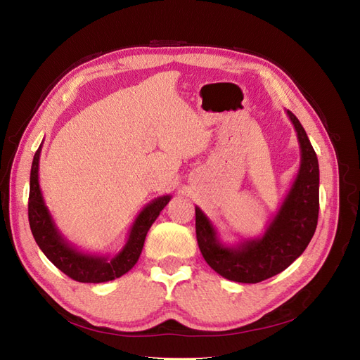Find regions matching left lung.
Wrapping results in <instances>:
<instances>
[{"label": "left lung", "mask_w": 360, "mask_h": 360, "mask_svg": "<svg viewBox=\"0 0 360 360\" xmlns=\"http://www.w3.org/2000/svg\"><path fill=\"white\" fill-rule=\"evenodd\" d=\"M287 115L297 132L300 165L263 236L226 245L221 240L210 217L198 205L195 207V228L201 254L207 264L225 279L257 284L281 274L303 254L317 228L319 159L297 117L290 111Z\"/></svg>", "instance_id": "8db88e82"}]
</instances>
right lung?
<instances>
[{"mask_svg":"<svg viewBox=\"0 0 360 360\" xmlns=\"http://www.w3.org/2000/svg\"><path fill=\"white\" fill-rule=\"evenodd\" d=\"M40 151L41 144L37 148L31 165L28 221L32 237H34L41 252L63 274H66L69 278L78 282L101 284V282L112 281L127 274L136 264L141 252H143L146 236L150 226L158 219L163 207L169 202L171 195H162V197L155 198L139 212L132 226L129 228L124 246L115 255L84 252V250L76 249L73 245H70L66 240V237L61 234L45 204V200H43L39 184Z\"/></svg>","mask_w":360,"mask_h":360,"instance_id":"1","label":"right lung"}]
</instances>
